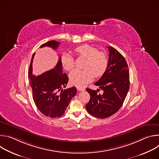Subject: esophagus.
<instances>
[{
  "label": "esophagus",
  "instance_id": "1",
  "mask_svg": "<svg viewBox=\"0 0 159 159\" xmlns=\"http://www.w3.org/2000/svg\"><path fill=\"white\" fill-rule=\"evenodd\" d=\"M77 89L78 91H84V90H85L84 88H80V87H77Z\"/></svg>",
  "mask_w": 159,
  "mask_h": 159
}]
</instances>
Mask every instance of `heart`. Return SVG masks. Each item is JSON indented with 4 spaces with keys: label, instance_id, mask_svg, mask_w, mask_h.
Listing matches in <instances>:
<instances>
[{
    "label": "heart",
    "instance_id": "obj_1",
    "mask_svg": "<svg viewBox=\"0 0 159 159\" xmlns=\"http://www.w3.org/2000/svg\"><path fill=\"white\" fill-rule=\"evenodd\" d=\"M74 52L78 57L86 58V60L84 65L85 70H74L70 74L69 79L72 84L82 87L92 80L93 75L100 77L104 74L108 66V58L104 53L87 44L77 47ZM60 61L65 70L70 71L74 69V59L69 53H63Z\"/></svg>",
    "mask_w": 159,
    "mask_h": 159
}]
</instances>
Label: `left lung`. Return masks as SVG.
<instances>
[{
  "instance_id": "8db88e82",
  "label": "left lung",
  "mask_w": 159,
  "mask_h": 159,
  "mask_svg": "<svg viewBox=\"0 0 159 159\" xmlns=\"http://www.w3.org/2000/svg\"><path fill=\"white\" fill-rule=\"evenodd\" d=\"M109 52L108 66L104 74L95 83L104 93L86 89L90 96L85 106L87 112L98 118H106L122 106L129 88V74L124 57L115 48L107 47Z\"/></svg>"
}]
</instances>
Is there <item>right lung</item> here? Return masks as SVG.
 <instances>
[{
    "label": "right lung",
    "mask_w": 159,
    "mask_h": 159,
    "mask_svg": "<svg viewBox=\"0 0 159 159\" xmlns=\"http://www.w3.org/2000/svg\"><path fill=\"white\" fill-rule=\"evenodd\" d=\"M60 44V42L52 40L41 44L40 48L48 47L56 50ZM34 55V53L32 56L28 72L34 102L44 116L52 118L60 117L65 114L70 101L77 94V89L74 86L63 89V87H66L69 77L62 72L61 57H59L54 69L38 76L33 75L32 63Z\"/></svg>",
    "instance_id": "right-lung-1"
}]
</instances>
